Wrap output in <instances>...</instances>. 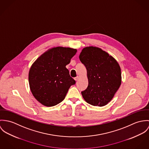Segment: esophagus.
<instances>
[{"label":"esophagus","instance_id":"34e87169","mask_svg":"<svg viewBox=\"0 0 149 149\" xmlns=\"http://www.w3.org/2000/svg\"><path fill=\"white\" fill-rule=\"evenodd\" d=\"M74 79L77 81H78V79H79V77L78 76H77V77H76L75 78H74Z\"/></svg>","mask_w":149,"mask_h":149}]
</instances>
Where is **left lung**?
<instances>
[{
  "instance_id": "1",
  "label": "left lung",
  "mask_w": 149,
  "mask_h": 149,
  "mask_svg": "<svg viewBox=\"0 0 149 149\" xmlns=\"http://www.w3.org/2000/svg\"><path fill=\"white\" fill-rule=\"evenodd\" d=\"M79 59L86 68L88 81L87 88L81 93L83 98L93 106L106 105L121 84L119 64L108 53L93 46L84 48Z\"/></svg>"
}]
</instances>
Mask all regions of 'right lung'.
Instances as JSON below:
<instances>
[{
	"label": "right lung",
	"mask_w": 149,
	"mask_h": 149,
	"mask_svg": "<svg viewBox=\"0 0 149 149\" xmlns=\"http://www.w3.org/2000/svg\"><path fill=\"white\" fill-rule=\"evenodd\" d=\"M77 51L69 47L52 48L40 56L31 67L30 90L43 105L51 107L59 104L65 99L70 86L75 84L66 66Z\"/></svg>",
	"instance_id": "1"
}]
</instances>
